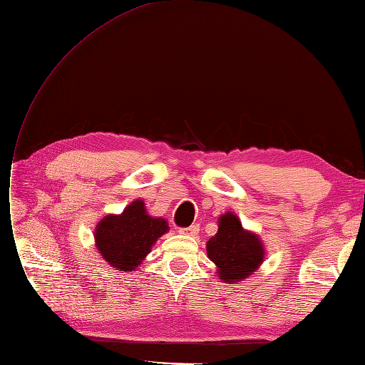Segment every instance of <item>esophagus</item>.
<instances>
[{"label":"esophagus","instance_id":"1","mask_svg":"<svg viewBox=\"0 0 365 365\" xmlns=\"http://www.w3.org/2000/svg\"><path fill=\"white\" fill-rule=\"evenodd\" d=\"M200 227L198 225H194L191 227H183V229H179V233L180 235H186V237H195V235L198 233Z\"/></svg>","mask_w":365,"mask_h":365}]
</instances>
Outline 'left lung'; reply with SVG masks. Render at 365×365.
<instances>
[{
  "instance_id": "obj_1",
  "label": "left lung",
  "mask_w": 365,
  "mask_h": 365,
  "mask_svg": "<svg viewBox=\"0 0 365 365\" xmlns=\"http://www.w3.org/2000/svg\"><path fill=\"white\" fill-rule=\"evenodd\" d=\"M206 253L217 267L218 279L232 285L261 268L265 245L256 232L242 227L237 214L226 212L218 218V232L206 242Z\"/></svg>"
}]
</instances>
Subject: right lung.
<instances>
[{"mask_svg":"<svg viewBox=\"0 0 365 365\" xmlns=\"http://www.w3.org/2000/svg\"><path fill=\"white\" fill-rule=\"evenodd\" d=\"M168 230V221L150 215L144 200L136 198L121 214L103 217L93 232V241L104 262L127 273L136 272L151 247Z\"/></svg>","mask_w":365,"mask_h":365,"instance_id":"1","label":"right lung"}]
</instances>
